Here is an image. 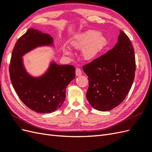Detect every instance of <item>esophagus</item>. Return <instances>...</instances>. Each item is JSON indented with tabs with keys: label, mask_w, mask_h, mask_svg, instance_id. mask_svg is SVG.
<instances>
[{
	"label": "esophagus",
	"mask_w": 152,
	"mask_h": 152,
	"mask_svg": "<svg viewBox=\"0 0 152 152\" xmlns=\"http://www.w3.org/2000/svg\"><path fill=\"white\" fill-rule=\"evenodd\" d=\"M81 75V71L80 68H76V76H80Z\"/></svg>",
	"instance_id": "34e87169"
}]
</instances>
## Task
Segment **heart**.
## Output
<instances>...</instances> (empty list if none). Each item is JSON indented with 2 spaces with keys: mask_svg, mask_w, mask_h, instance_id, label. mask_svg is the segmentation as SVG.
<instances>
[{
  "mask_svg": "<svg viewBox=\"0 0 152 152\" xmlns=\"http://www.w3.org/2000/svg\"><path fill=\"white\" fill-rule=\"evenodd\" d=\"M108 45V40L99 32L88 30L78 34L72 42L74 48L83 50L82 55L85 60L92 61L102 54ZM66 54H71L69 49H65Z\"/></svg>",
  "mask_w": 152,
  "mask_h": 152,
  "instance_id": "1",
  "label": "heart"
}]
</instances>
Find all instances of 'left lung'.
<instances>
[{
    "mask_svg": "<svg viewBox=\"0 0 152 152\" xmlns=\"http://www.w3.org/2000/svg\"><path fill=\"white\" fill-rule=\"evenodd\" d=\"M135 58L130 38L120 31L113 49L83 65L88 76L87 99L100 111L118 106L129 92L135 77Z\"/></svg>",
    "mask_w": 152,
    "mask_h": 152,
    "instance_id": "8db88e82",
    "label": "left lung"
}]
</instances>
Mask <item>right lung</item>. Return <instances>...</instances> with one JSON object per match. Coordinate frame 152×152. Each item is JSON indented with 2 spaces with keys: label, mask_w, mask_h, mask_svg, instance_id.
<instances>
[{
  "label": "right lung",
  "mask_w": 152,
  "mask_h": 152,
  "mask_svg": "<svg viewBox=\"0 0 152 152\" xmlns=\"http://www.w3.org/2000/svg\"><path fill=\"white\" fill-rule=\"evenodd\" d=\"M53 40L49 34L31 28L18 38L11 54V83L24 104L38 113H50L60 108L65 99L66 87L75 77L73 65H59L54 62L39 77H33L26 72L22 56L38 46L52 44Z\"/></svg>",
  "instance_id": "1"
}]
</instances>
